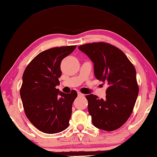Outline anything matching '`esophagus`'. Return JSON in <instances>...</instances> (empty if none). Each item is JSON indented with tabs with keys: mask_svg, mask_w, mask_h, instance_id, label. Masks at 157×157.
<instances>
[{
	"mask_svg": "<svg viewBox=\"0 0 157 157\" xmlns=\"http://www.w3.org/2000/svg\"><path fill=\"white\" fill-rule=\"evenodd\" d=\"M78 96H84V94H82V93L80 92H78Z\"/></svg>",
	"mask_w": 157,
	"mask_h": 157,
	"instance_id": "34e87169",
	"label": "esophagus"
}]
</instances>
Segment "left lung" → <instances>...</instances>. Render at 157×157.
Wrapping results in <instances>:
<instances>
[{
  "label": "left lung",
  "instance_id": "1",
  "mask_svg": "<svg viewBox=\"0 0 157 157\" xmlns=\"http://www.w3.org/2000/svg\"><path fill=\"white\" fill-rule=\"evenodd\" d=\"M78 48L94 63L96 78L109 86L105 100L86 96L93 125L108 132L119 128L131 115L138 95L134 66L123 51L108 43H89Z\"/></svg>",
  "mask_w": 157,
  "mask_h": 157
}]
</instances>
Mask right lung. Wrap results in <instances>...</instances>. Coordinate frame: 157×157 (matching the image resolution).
Returning a JSON list of instances; mask_svg holds the SVG:
<instances>
[{
	"mask_svg": "<svg viewBox=\"0 0 157 157\" xmlns=\"http://www.w3.org/2000/svg\"><path fill=\"white\" fill-rule=\"evenodd\" d=\"M76 46L56 47L40 53L25 68L20 96L28 119L46 134H56L69 126L72 104L78 94L60 92L61 63Z\"/></svg>",
	"mask_w": 157,
	"mask_h": 157,
	"instance_id": "1",
	"label": "right lung"
}]
</instances>
